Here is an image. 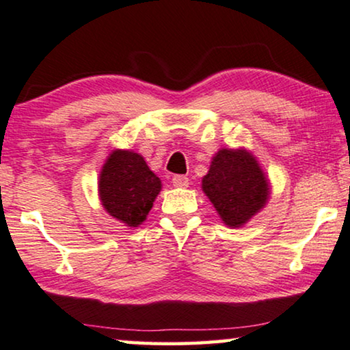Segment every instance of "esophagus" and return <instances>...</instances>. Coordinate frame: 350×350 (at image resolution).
Listing matches in <instances>:
<instances>
[{
  "mask_svg": "<svg viewBox=\"0 0 350 350\" xmlns=\"http://www.w3.org/2000/svg\"><path fill=\"white\" fill-rule=\"evenodd\" d=\"M172 183H174L176 188H186V186L189 185V180L186 178L185 175H174L172 176Z\"/></svg>",
  "mask_w": 350,
  "mask_h": 350,
  "instance_id": "esophagus-1",
  "label": "esophagus"
}]
</instances>
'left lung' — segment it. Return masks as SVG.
I'll return each mask as SVG.
<instances>
[{"label":"left lung","instance_id":"left-lung-1","mask_svg":"<svg viewBox=\"0 0 350 350\" xmlns=\"http://www.w3.org/2000/svg\"><path fill=\"white\" fill-rule=\"evenodd\" d=\"M202 191L231 228L247 224L270 198L269 180L246 149H220L202 178Z\"/></svg>","mask_w":350,"mask_h":350}]
</instances>
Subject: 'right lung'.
Listing matches in <instances>:
<instances>
[{"label": "right lung", "mask_w": 350, "mask_h": 350, "mask_svg": "<svg viewBox=\"0 0 350 350\" xmlns=\"http://www.w3.org/2000/svg\"><path fill=\"white\" fill-rule=\"evenodd\" d=\"M161 188V180L143 156L124 149L109 154L98 181L99 199L107 214L131 228L146 220Z\"/></svg>", "instance_id": "right-lung-1"}]
</instances>
